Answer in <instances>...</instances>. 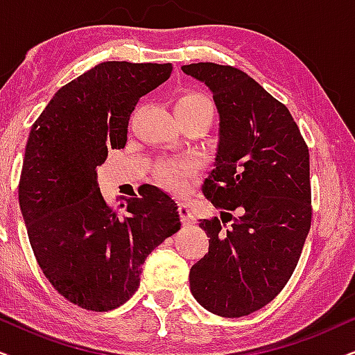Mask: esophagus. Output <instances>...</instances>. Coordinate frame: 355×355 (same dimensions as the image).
<instances>
[{
	"label": "esophagus",
	"mask_w": 355,
	"mask_h": 355,
	"mask_svg": "<svg viewBox=\"0 0 355 355\" xmlns=\"http://www.w3.org/2000/svg\"><path fill=\"white\" fill-rule=\"evenodd\" d=\"M178 213H180L183 226H190V224L195 223V216H193V211L188 208V205H185V203L178 205Z\"/></svg>",
	"instance_id": "esophagus-1"
}]
</instances>
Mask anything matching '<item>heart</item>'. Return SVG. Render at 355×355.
<instances>
[{
	"instance_id": "1",
	"label": "heart",
	"mask_w": 355,
	"mask_h": 355,
	"mask_svg": "<svg viewBox=\"0 0 355 355\" xmlns=\"http://www.w3.org/2000/svg\"><path fill=\"white\" fill-rule=\"evenodd\" d=\"M175 114L180 123L185 121H205L211 124L214 118V105L209 96L196 89H187L175 101ZM195 172V165L190 160L173 159L159 162L154 168V177L160 187L170 191L180 193L185 190L188 178Z\"/></svg>"
}]
</instances>
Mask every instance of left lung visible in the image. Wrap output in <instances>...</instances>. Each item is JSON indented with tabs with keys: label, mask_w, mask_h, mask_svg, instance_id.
<instances>
[{
	"label": "left lung",
	"mask_w": 355,
	"mask_h": 355,
	"mask_svg": "<svg viewBox=\"0 0 355 355\" xmlns=\"http://www.w3.org/2000/svg\"><path fill=\"white\" fill-rule=\"evenodd\" d=\"M182 70L213 92L219 146L203 195L221 219H201L208 254L190 270L201 306L223 318L257 311L284 290L311 227L309 150L284 103L252 77L213 62Z\"/></svg>",
	"instance_id": "obj_1"
}]
</instances>
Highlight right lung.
<instances>
[{
	"mask_svg": "<svg viewBox=\"0 0 355 355\" xmlns=\"http://www.w3.org/2000/svg\"><path fill=\"white\" fill-rule=\"evenodd\" d=\"M170 73V64L103 62L58 89L31 128L19 178L31 248L53 288L88 311L128 302L147 255L182 226L157 187L121 205L119 216L96 180L107 150L125 146L139 98Z\"/></svg>",
	"mask_w": 355,
	"mask_h": 355,
	"instance_id": "right-lung-1",
	"label": "right lung"
}]
</instances>
